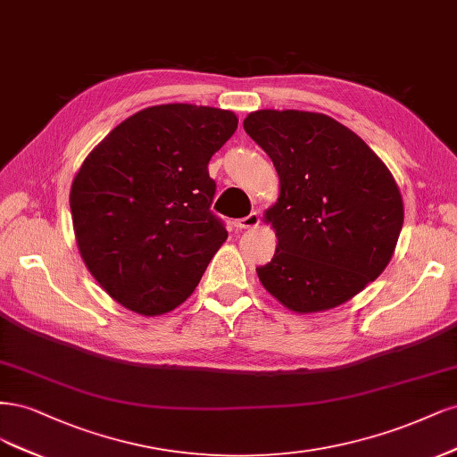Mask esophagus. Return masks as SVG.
<instances>
[{"label": "esophagus", "mask_w": 457, "mask_h": 457, "mask_svg": "<svg viewBox=\"0 0 457 457\" xmlns=\"http://www.w3.org/2000/svg\"><path fill=\"white\" fill-rule=\"evenodd\" d=\"M258 224H260L258 212H250L248 216L235 220V222H233V226L237 228V229H253V228H258Z\"/></svg>", "instance_id": "obj_1"}]
</instances>
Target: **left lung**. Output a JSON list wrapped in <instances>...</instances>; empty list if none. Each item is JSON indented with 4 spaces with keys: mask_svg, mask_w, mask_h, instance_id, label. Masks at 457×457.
Masks as SVG:
<instances>
[{
    "mask_svg": "<svg viewBox=\"0 0 457 457\" xmlns=\"http://www.w3.org/2000/svg\"><path fill=\"white\" fill-rule=\"evenodd\" d=\"M243 127L281 180L266 212L277 250L256 268L263 288L298 313L347 302L386 270L399 241L404 209L389 169L328 115L260 110Z\"/></svg>",
    "mask_w": 457,
    "mask_h": 457,
    "instance_id": "obj_1",
    "label": "left lung"
}]
</instances>
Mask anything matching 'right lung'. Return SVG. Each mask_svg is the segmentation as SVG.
Masks as SVG:
<instances>
[{"label":"right lung","mask_w":457,"mask_h":457,"mask_svg":"<svg viewBox=\"0 0 457 457\" xmlns=\"http://www.w3.org/2000/svg\"><path fill=\"white\" fill-rule=\"evenodd\" d=\"M235 129L228 110L152 106L117 125L83 161L70 191L79 253L130 312L154 317L180 305L228 239L211 211L209 161Z\"/></svg>","instance_id":"add662e5"}]
</instances>
